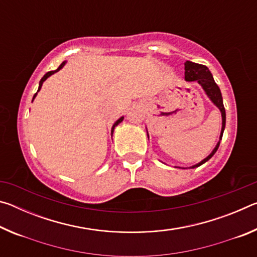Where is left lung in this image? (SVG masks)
I'll return each instance as SVG.
<instances>
[{"mask_svg": "<svg viewBox=\"0 0 257 257\" xmlns=\"http://www.w3.org/2000/svg\"><path fill=\"white\" fill-rule=\"evenodd\" d=\"M185 79L187 81H197L198 84L203 87V89L205 90V93L207 94V96L211 98V101L220 108L221 114H222V129H221V135H220V141H221V139H222V135H223L224 127H225V110L223 106L222 95H221L219 86L215 84L214 79H213L211 71L208 70V68L206 66H203V64H198V63L190 62V61H186L185 62ZM220 141L216 144L215 149L213 150L212 153L208 155L206 159H204L202 162H199L198 164L194 165V167H191V168L199 167V165H202L203 163H205L206 161L210 160L212 156L215 154L217 149H219Z\"/></svg>", "mask_w": 257, "mask_h": 257, "instance_id": "left-lung-1", "label": "left lung"}]
</instances>
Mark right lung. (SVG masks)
I'll list each match as a JSON object with an SVG mask.
<instances>
[{"mask_svg": "<svg viewBox=\"0 0 257 257\" xmlns=\"http://www.w3.org/2000/svg\"><path fill=\"white\" fill-rule=\"evenodd\" d=\"M64 64H66V62H62V63H61V64H60V67H59L58 69H56V70H54V71H49V72H47V73H45V75H44V77H43V78H42V79H41V81H40V87H38V90H37V93H38V92H40V89L42 88V85H43V82H44V81H45V80L47 79V78H49V77H50L51 75H53V73H54V72H56V71H59V70H60V69H61V68H62V67L64 66ZM37 93L34 95V97H33V99H34L35 97H36V95H37ZM122 120H123V116H121V118H120L119 120H116V121H115V123H114V124H113V127H112V133H113V130H114V128L116 127V125H118V124H119V123H120V122H121V121H122Z\"/></svg>", "mask_w": 257, "mask_h": 257, "instance_id": "right-lung-1", "label": "right lung"}]
</instances>
